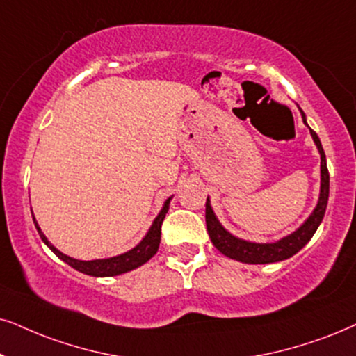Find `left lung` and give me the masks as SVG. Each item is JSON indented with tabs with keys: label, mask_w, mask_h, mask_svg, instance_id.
I'll return each mask as SVG.
<instances>
[{
	"label": "left lung",
	"mask_w": 356,
	"mask_h": 356,
	"mask_svg": "<svg viewBox=\"0 0 356 356\" xmlns=\"http://www.w3.org/2000/svg\"><path fill=\"white\" fill-rule=\"evenodd\" d=\"M302 115L304 124L307 126V118H305L304 111L300 110ZM310 136H312L314 143H316L318 154H321V193H318V200L316 209L312 210V213L304 220V223L300 225L298 230H294L291 235H287L281 240L273 241V243H254L243 240L232 235L227 228L220 223V220L215 215L213 209H211L210 199L207 197L205 204V222H207V232L213 246L220 253L228 256V258L240 261V263L246 264H269V263H277V261H284L296 253H299L305 245L310 241V238L314 236V233L317 232L318 225L322 223L323 215H325L327 202H328V187H330V177H328V169H327V159L325 152H323L322 143L316 131L309 128Z\"/></svg>",
	"instance_id": "obj_1"
}]
</instances>
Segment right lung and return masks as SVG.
Here are the masks:
<instances>
[{
  "label": "right lung",
  "mask_w": 356,
  "mask_h": 356,
  "mask_svg": "<svg viewBox=\"0 0 356 356\" xmlns=\"http://www.w3.org/2000/svg\"><path fill=\"white\" fill-rule=\"evenodd\" d=\"M170 200H172V197L165 199L163 209H161L159 213H157V217L154 218V222H152L149 230H147L145 238H143V240L139 241L134 248L126 251V253H121L118 256H111V258H103V259L82 261V259H75V258H70V256L64 254L62 251H58L56 246H54L52 243L47 240V236L44 235L38 222H35L34 215H33V220H34L35 230H38L40 240L46 243V245L51 248V251L57 256V258H60L64 263H67L74 269H77V271L88 274V276L110 277V276H118V274L133 271V269L143 266V264L147 263V261H149L152 256L157 253V248H159V243H161V225H163L165 213H168ZM31 213H33V210H31Z\"/></svg>",
  "instance_id": "add662e5"
}]
</instances>
